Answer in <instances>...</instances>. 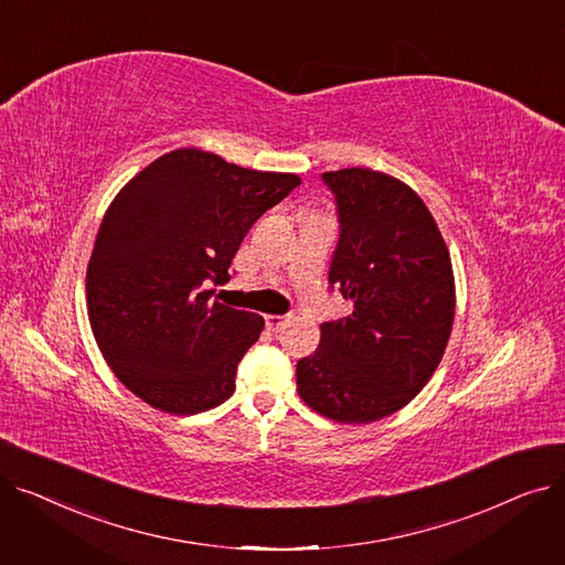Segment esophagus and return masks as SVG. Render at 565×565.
Returning <instances> with one entry per match:
<instances>
[{
	"label": "esophagus",
	"instance_id": "1",
	"mask_svg": "<svg viewBox=\"0 0 565 565\" xmlns=\"http://www.w3.org/2000/svg\"><path fill=\"white\" fill-rule=\"evenodd\" d=\"M288 322H290V316H267L265 318V324H267V330H270V332L284 330Z\"/></svg>",
	"mask_w": 565,
	"mask_h": 565
}]
</instances>
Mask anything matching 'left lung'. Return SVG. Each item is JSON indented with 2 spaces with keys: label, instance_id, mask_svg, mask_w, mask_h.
<instances>
[{
  "label": "left lung",
  "instance_id": "obj_1",
  "mask_svg": "<svg viewBox=\"0 0 565 565\" xmlns=\"http://www.w3.org/2000/svg\"><path fill=\"white\" fill-rule=\"evenodd\" d=\"M341 235L330 267L352 313L320 324L298 362L300 398L337 424H371L433 377L456 316L449 247L422 196L398 178L352 167L322 173Z\"/></svg>",
  "mask_w": 565,
  "mask_h": 565
}]
</instances>
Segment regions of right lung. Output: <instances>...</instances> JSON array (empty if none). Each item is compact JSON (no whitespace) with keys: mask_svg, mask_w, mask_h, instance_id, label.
I'll use <instances>...</instances> for the list:
<instances>
[{"mask_svg":"<svg viewBox=\"0 0 565 565\" xmlns=\"http://www.w3.org/2000/svg\"><path fill=\"white\" fill-rule=\"evenodd\" d=\"M302 181L178 148L114 196L86 267L105 362L151 407L188 417L224 403L263 316L213 300L254 222Z\"/></svg>","mask_w":565,"mask_h":565,"instance_id":"obj_1","label":"right lung"}]
</instances>
